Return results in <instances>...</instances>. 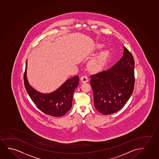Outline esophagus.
I'll return each mask as SVG.
<instances>
[{
  "label": "esophagus",
  "mask_w": 159,
  "mask_h": 159,
  "mask_svg": "<svg viewBox=\"0 0 159 159\" xmlns=\"http://www.w3.org/2000/svg\"><path fill=\"white\" fill-rule=\"evenodd\" d=\"M89 79L88 76L84 75V76H81V81L82 83H87L89 81Z\"/></svg>",
  "instance_id": "34e87169"
}]
</instances>
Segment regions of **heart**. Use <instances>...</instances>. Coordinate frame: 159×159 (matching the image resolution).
<instances>
[{
  "instance_id": "1",
  "label": "heart",
  "mask_w": 159,
  "mask_h": 159,
  "mask_svg": "<svg viewBox=\"0 0 159 159\" xmlns=\"http://www.w3.org/2000/svg\"><path fill=\"white\" fill-rule=\"evenodd\" d=\"M103 46L104 45L102 43H97L95 45V49L97 50H100ZM109 55V51L108 50H103L97 57L91 60L90 61V65L94 70H100L105 64Z\"/></svg>"
}]
</instances>
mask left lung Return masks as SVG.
I'll return each instance as SVG.
<instances>
[{
    "label": "left lung",
    "mask_w": 159,
    "mask_h": 159,
    "mask_svg": "<svg viewBox=\"0 0 159 159\" xmlns=\"http://www.w3.org/2000/svg\"><path fill=\"white\" fill-rule=\"evenodd\" d=\"M134 65L132 54L124 47L122 57L111 68L91 75L94 105L98 111L109 115L123 108L134 90Z\"/></svg>",
    "instance_id": "obj_1"
}]
</instances>
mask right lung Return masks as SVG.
I'll use <instances>...</instances> for the list:
<instances>
[{"instance_id": "add662e5", "label": "right lung", "mask_w": 159, "mask_h": 159, "mask_svg": "<svg viewBox=\"0 0 159 159\" xmlns=\"http://www.w3.org/2000/svg\"><path fill=\"white\" fill-rule=\"evenodd\" d=\"M27 60L24 75L25 89L31 100L39 109L49 116L60 117L67 113L72 106L73 94L79 83V77L74 76L50 93H43L30 85L27 78Z\"/></svg>"}]
</instances>
